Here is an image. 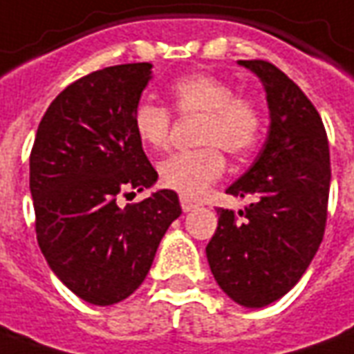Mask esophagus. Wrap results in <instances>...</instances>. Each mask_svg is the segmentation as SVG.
Returning a JSON list of instances; mask_svg holds the SVG:
<instances>
[{
  "mask_svg": "<svg viewBox=\"0 0 354 354\" xmlns=\"http://www.w3.org/2000/svg\"><path fill=\"white\" fill-rule=\"evenodd\" d=\"M196 206H198L196 202H192V201H189V198H185V196H181V208H183V212H192V209L196 208Z\"/></svg>",
  "mask_w": 354,
  "mask_h": 354,
  "instance_id": "esophagus-1",
  "label": "esophagus"
}]
</instances>
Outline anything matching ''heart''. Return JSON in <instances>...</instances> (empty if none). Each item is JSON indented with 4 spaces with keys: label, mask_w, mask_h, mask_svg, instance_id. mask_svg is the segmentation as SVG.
Instances as JSON below:
<instances>
[{
    "label": "heart",
    "mask_w": 354,
    "mask_h": 354,
    "mask_svg": "<svg viewBox=\"0 0 354 354\" xmlns=\"http://www.w3.org/2000/svg\"><path fill=\"white\" fill-rule=\"evenodd\" d=\"M173 107L179 113L201 115L196 140L202 148L175 152L160 167V183L185 198H196L216 183L225 169L218 148L231 156H245L260 138L262 115L254 102L235 96L227 80L209 73H194L175 80L169 88ZM133 127L140 145L162 150L169 142L171 115L153 102H140L133 113Z\"/></svg>",
    "instance_id": "1"
}]
</instances>
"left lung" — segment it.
<instances>
[{"label":"left lung","instance_id":"1","mask_svg":"<svg viewBox=\"0 0 354 354\" xmlns=\"http://www.w3.org/2000/svg\"><path fill=\"white\" fill-rule=\"evenodd\" d=\"M266 92L270 129L254 163L227 189L245 209L218 208L206 247L212 274L245 308H262L293 289L320 247L330 196V146L312 102L268 61H239Z\"/></svg>","mask_w":354,"mask_h":354}]
</instances>
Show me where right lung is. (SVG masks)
Listing matches in <instances>:
<instances>
[{"mask_svg":"<svg viewBox=\"0 0 354 354\" xmlns=\"http://www.w3.org/2000/svg\"><path fill=\"white\" fill-rule=\"evenodd\" d=\"M150 80V63L94 71L51 102L34 138L38 245L61 283L96 306L135 293L165 231L181 216L179 196L169 189L127 208L117 204L119 192H140L158 181L133 127Z\"/></svg>","mask_w":354,"mask_h":354,"instance_id":"obj_1","label":"right lung"}]
</instances>
